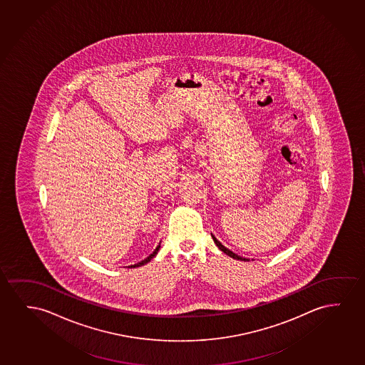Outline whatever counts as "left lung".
<instances>
[{"label":"left lung","instance_id":"1","mask_svg":"<svg viewBox=\"0 0 365 365\" xmlns=\"http://www.w3.org/2000/svg\"><path fill=\"white\" fill-rule=\"evenodd\" d=\"M212 237V240L215 242L216 245H217V247L220 249L221 252H225L226 255H229V257H232V259H237V260H244V262H247V259H245V257H239V255H237V254H234V252H230L229 249H226L222 244H221L217 239H216L214 235H211Z\"/></svg>","mask_w":365,"mask_h":365}]
</instances>
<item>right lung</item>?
<instances>
[{
    "instance_id": "add662e5",
    "label": "right lung",
    "mask_w": 365,
    "mask_h": 365,
    "mask_svg": "<svg viewBox=\"0 0 365 365\" xmlns=\"http://www.w3.org/2000/svg\"><path fill=\"white\" fill-rule=\"evenodd\" d=\"M159 249H160V245H158V247H156V249H155L154 252H153V254H150L149 257H146V259H144V260H143V262H138V264H135V265H131V267H141V265H144V264H146V262H149L150 260H151V259H153V257H154L155 255H156V254H158V252H159Z\"/></svg>"
}]
</instances>
